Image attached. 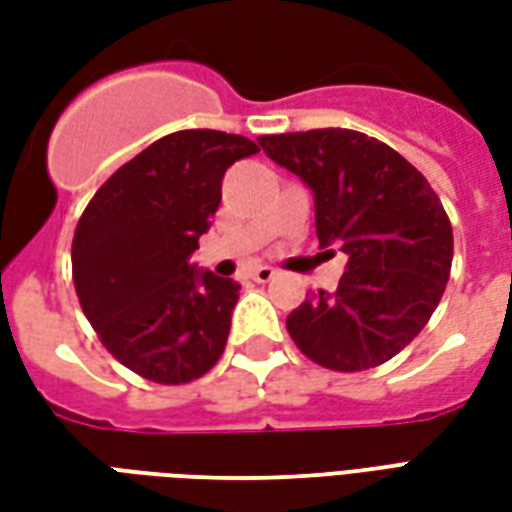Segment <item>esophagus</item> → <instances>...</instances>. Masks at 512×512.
I'll return each instance as SVG.
<instances>
[{"instance_id":"1","label":"esophagus","mask_w":512,"mask_h":512,"mask_svg":"<svg viewBox=\"0 0 512 512\" xmlns=\"http://www.w3.org/2000/svg\"><path fill=\"white\" fill-rule=\"evenodd\" d=\"M274 274H277L274 268L257 266V268H252V274H249V277L255 279V282H271V279H274Z\"/></svg>"}]
</instances>
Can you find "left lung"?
I'll return each instance as SVG.
<instances>
[{
    "mask_svg": "<svg viewBox=\"0 0 512 512\" xmlns=\"http://www.w3.org/2000/svg\"><path fill=\"white\" fill-rule=\"evenodd\" d=\"M257 142L312 189L323 249L348 255L337 290L310 293L288 315L293 343L340 373L384 365L425 329L447 288L444 205L417 167L362 131L315 128Z\"/></svg>",
    "mask_w": 512,
    "mask_h": 512,
    "instance_id": "8db88e82",
    "label": "left lung"
}]
</instances>
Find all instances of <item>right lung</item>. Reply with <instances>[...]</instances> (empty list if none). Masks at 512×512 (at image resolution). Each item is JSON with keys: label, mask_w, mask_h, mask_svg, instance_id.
Masks as SVG:
<instances>
[{"label": "right lung", "mask_w": 512, "mask_h": 512, "mask_svg": "<svg viewBox=\"0 0 512 512\" xmlns=\"http://www.w3.org/2000/svg\"><path fill=\"white\" fill-rule=\"evenodd\" d=\"M260 147L189 128L117 169L73 233V285L120 365L156 384H189L222 356L241 285L189 263L222 202V178Z\"/></svg>", "instance_id": "right-lung-1"}]
</instances>
